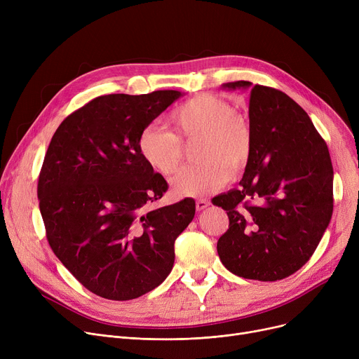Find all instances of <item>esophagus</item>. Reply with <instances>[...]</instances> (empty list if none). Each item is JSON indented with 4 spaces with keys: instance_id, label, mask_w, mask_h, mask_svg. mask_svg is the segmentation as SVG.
<instances>
[{
    "instance_id": "esophagus-1",
    "label": "esophagus",
    "mask_w": 359,
    "mask_h": 359,
    "mask_svg": "<svg viewBox=\"0 0 359 359\" xmlns=\"http://www.w3.org/2000/svg\"><path fill=\"white\" fill-rule=\"evenodd\" d=\"M210 205H211L210 201H206V199H198V201H196V210H198V211H203L205 208H208Z\"/></svg>"
}]
</instances>
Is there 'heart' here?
<instances>
[{"label": "heart", "instance_id": "1", "mask_svg": "<svg viewBox=\"0 0 359 359\" xmlns=\"http://www.w3.org/2000/svg\"><path fill=\"white\" fill-rule=\"evenodd\" d=\"M175 134L148 126L140 137L142 158L165 177L173 176L184 160V145L198 142L196 164L173 180L179 196H201L219 189L246 170L253 148L252 128L236 107L215 94H199L170 115Z\"/></svg>", "mask_w": 359, "mask_h": 359}]
</instances>
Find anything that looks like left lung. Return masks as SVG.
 I'll list each match as a JSON object with an SVG mask.
<instances>
[{
	"label": "left lung",
	"instance_id": "1",
	"mask_svg": "<svg viewBox=\"0 0 359 359\" xmlns=\"http://www.w3.org/2000/svg\"><path fill=\"white\" fill-rule=\"evenodd\" d=\"M250 161L237 189L212 199L230 224L218 243L222 265L237 276L284 279L317 249L333 212V167L325 140L285 93L249 81Z\"/></svg>",
	"mask_w": 359,
	"mask_h": 359
}]
</instances>
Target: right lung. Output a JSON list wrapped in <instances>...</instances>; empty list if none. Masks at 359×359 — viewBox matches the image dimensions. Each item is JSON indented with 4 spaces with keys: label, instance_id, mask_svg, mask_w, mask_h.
Returning a JSON list of instances; mask_svg holds the SVG:
<instances>
[{
    "label": "right lung",
    "instance_id": "add662e5",
    "mask_svg": "<svg viewBox=\"0 0 359 359\" xmlns=\"http://www.w3.org/2000/svg\"><path fill=\"white\" fill-rule=\"evenodd\" d=\"M176 90L107 94L72 111L56 129L37 182L46 238L62 265L99 297L126 301L172 272L175 241L195 201L151 208L168 189L140 153V137Z\"/></svg>",
    "mask_w": 359,
    "mask_h": 359
}]
</instances>
